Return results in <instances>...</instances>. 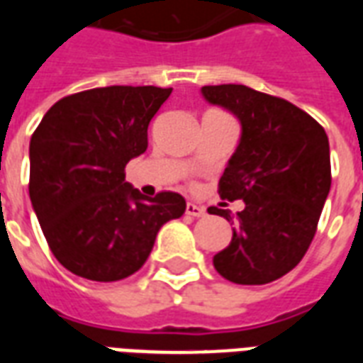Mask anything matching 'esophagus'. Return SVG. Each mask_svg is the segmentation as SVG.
I'll return each mask as SVG.
<instances>
[{
	"label": "esophagus",
	"instance_id": "1",
	"mask_svg": "<svg viewBox=\"0 0 363 363\" xmlns=\"http://www.w3.org/2000/svg\"><path fill=\"white\" fill-rule=\"evenodd\" d=\"M186 213H189V216H192V218H202V216L206 213V210L202 208V206L189 202V204H186Z\"/></svg>",
	"mask_w": 363,
	"mask_h": 363
}]
</instances>
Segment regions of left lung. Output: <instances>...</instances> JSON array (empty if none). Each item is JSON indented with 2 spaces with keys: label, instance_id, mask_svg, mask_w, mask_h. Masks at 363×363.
Here are the masks:
<instances>
[{
  "label": "left lung",
  "instance_id": "8db88e82",
  "mask_svg": "<svg viewBox=\"0 0 363 363\" xmlns=\"http://www.w3.org/2000/svg\"><path fill=\"white\" fill-rule=\"evenodd\" d=\"M202 96L241 124L235 153L220 179V196L245 210L210 208L233 225L231 243L213 257L233 284L281 278L309 249L330 190L327 132L296 104L245 85H208Z\"/></svg>",
  "mask_w": 363,
  "mask_h": 363
}]
</instances>
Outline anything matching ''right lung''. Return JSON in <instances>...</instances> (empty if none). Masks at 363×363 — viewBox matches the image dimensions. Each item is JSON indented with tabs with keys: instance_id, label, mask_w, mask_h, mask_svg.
<instances>
[{
	"instance_id": "right-lung-1",
	"label": "right lung",
	"mask_w": 363,
	"mask_h": 363,
	"mask_svg": "<svg viewBox=\"0 0 363 363\" xmlns=\"http://www.w3.org/2000/svg\"><path fill=\"white\" fill-rule=\"evenodd\" d=\"M171 91L112 85L64 96L30 138L33 210L54 257L75 276H132L159 229L186 210L181 194L143 196L124 173L147 150V126Z\"/></svg>"
}]
</instances>
